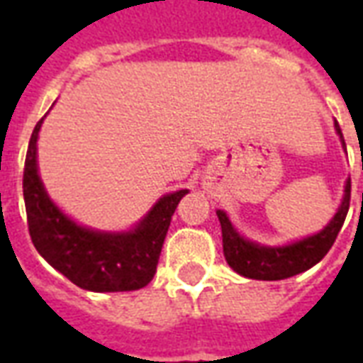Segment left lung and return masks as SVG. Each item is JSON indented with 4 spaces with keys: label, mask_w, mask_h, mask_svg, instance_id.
<instances>
[{
    "label": "left lung",
    "mask_w": 363,
    "mask_h": 363,
    "mask_svg": "<svg viewBox=\"0 0 363 363\" xmlns=\"http://www.w3.org/2000/svg\"><path fill=\"white\" fill-rule=\"evenodd\" d=\"M336 134L340 135V143L346 150L342 130L335 122ZM350 208V179L344 184L342 202L336 210L335 218L328 221L325 228L315 235L303 237L281 247H268V245L255 243L245 239L229 221L228 213L218 210V218L221 223V237H223V255L228 264L237 274L251 280H286L296 274H301L315 267L336 241L338 231L342 229L346 213Z\"/></svg>",
    "instance_id": "obj_1"
}]
</instances>
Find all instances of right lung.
<instances>
[{"instance_id": "add662e5", "label": "right lung", "mask_w": 363, "mask_h": 363, "mask_svg": "<svg viewBox=\"0 0 363 363\" xmlns=\"http://www.w3.org/2000/svg\"><path fill=\"white\" fill-rule=\"evenodd\" d=\"M44 118L33 130L23 173L28 233L36 251L82 289L132 291L147 286L157 270L171 218L189 190L159 198L130 231L114 233L79 225L52 202L38 174L36 140Z\"/></svg>"}]
</instances>
